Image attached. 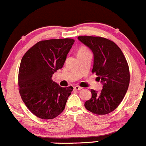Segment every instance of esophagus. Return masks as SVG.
<instances>
[{
  "label": "esophagus",
  "instance_id": "esophagus-1",
  "mask_svg": "<svg viewBox=\"0 0 146 146\" xmlns=\"http://www.w3.org/2000/svg\"><path fill=\"white\" fill-rule=\"evenodd\" d=\"M74 90H81V89H82V88L80 87V86H75L74 87Z\"/></svg>",
  "mask_w": 146,
  "mask_h": 146
}]
</instances>
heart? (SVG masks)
<instances>
[{
	"mask_svg": "<svg viewBox=\"0 0 146 146\" xmlns=\"http://www.w3.org/2000/svg\"><path fill=\"white\" fill-rule=\"evenodd\" d=\"M87 54H91L90 51L89 50V48L87 46H79V48L77 49V55L78 56H83V55H85Z\"/></svg>",
	"mask_w": 146,
	"mask_h": 146,
	"instance_id": "b5f03b06",
	"label": "heart"
}]
</instances>
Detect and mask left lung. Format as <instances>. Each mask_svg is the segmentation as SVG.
I'll use <instances>...</instances> for the list:
<instances>
[{
    "label": "left lung",
    "instance_id": "8db88e82",
    "mask_svg": "<svg viewBox=\"0 0 146 146\" xmlns=\"http://www.w3.org/2000/svg\"><path fill=\"white\" fill-rule=\"evenodd\" d=\"M78 39L93 52L92 72L103 84L100 92L91 90L92 98L84 106L97 115L109 113L120 104L129 87L130 73L126 58L116 44L104 37L84 35Z\"/></svg>",
    "mask_w": 146,
    "mask_h": 146
}]
</instances>
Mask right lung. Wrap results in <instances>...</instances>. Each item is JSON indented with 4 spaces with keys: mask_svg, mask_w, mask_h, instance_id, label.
<instances>
[{
    "mask_svg": "<svg viewBox=\"0 0 146 146\" xmlns=\"http://www.w3.org/2000/svg\"><path fill=\"white\" fill-rule=\"evenodd\" d=\"M73 39L42 40L23 55L18 76L19 90L31 113L41 119H53L65 109L72 86L62 88L52 76L63 66Z\"/></svg>",
    "mask_w": 146,
    "mask_h": 146,
    "instance_id": "right-lung-1",
    "label": "right lung"
}]
</instances>
